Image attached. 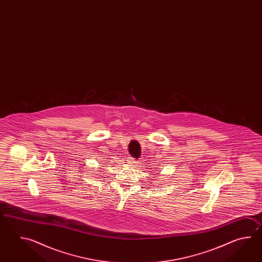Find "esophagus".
Instances as JSON below:
<instances>
[{"label":"esophagus","instance_id":"obj_1","mask_svg":"<svg viewBox=\"0 0 262 262\" xmlns=\"http://www.w3.org/2000/svg\"><path fill=\"white\" fill-rule=\"evenodd\" d=\"M128 163L129 164H135L136 163V159L133 158V157H129Z\"/></svg>","mask_w":262,"mask_h":262}]
</instances>
